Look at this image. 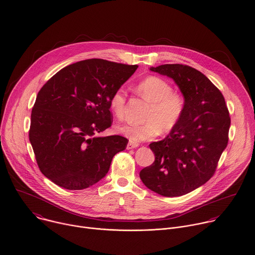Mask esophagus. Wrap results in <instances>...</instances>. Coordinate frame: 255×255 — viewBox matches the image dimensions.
<instances>
[{
    "label": "esophagus",
    "mask_w": 255,
    "mask_h": 255,
    "mask_svg": "<svg viewBox=\"0 0 255 255\" xmlns=\"http://www.w3.org/2000/svg\"><path fill=\"white\" fill-rule=\"evenodd\" d=\"M138 146V143L135 141H129L127 144V149H133Z\"/></svg>",
    "instance_id": "34e87169"
}]
</instances>
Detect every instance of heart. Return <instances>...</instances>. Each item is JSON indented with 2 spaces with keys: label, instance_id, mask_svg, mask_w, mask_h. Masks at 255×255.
Wrapping results in <instances>:
<instances>
[{
  "label": "heart",
  "instance_id": "1",
  "mask_svg": "<svg viewBox=\"0 0 255 255\" xmlns=\"http://www.w3.org/2000/svg\"><path fill=\"white\" fill-rule=\"evenodd\" d=\"M136 90L151 103L144 117L145 121L121 125L118 128L121 134L131 140L140 141L159 135L161 131L169 133L176 128L184 116L186 103L184 97L174 92L166 80L149 76L137 84ZM125 102V91L122 89L116 90L110 99V108L119 120L124 117Z\"/></svg>",
  "mask_w": 255,
  "mask_h": 255
}]
</instances>
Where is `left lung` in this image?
<instances>
[{"instance_id":"left-lung-1","label":"left lung","mask_w":255,"mask_h":255,"mask_svg":"<svg viewBox=\"0 0 255 255\" xmlns=\"http://www.w3.org/2000/svg\"><path fill=\"white\" fill-rule=\"evenodd\" d=\"M150 69L174 80L186 109L175 129L150 143L155 161L140 170L139 177L159 195H186L214 175L228 143L229 112L221 90L195 68L175 63Z\"/></svg>"}]
</instances>
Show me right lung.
I'll use <instances>...</instances> for the list:
<instances>
[{"mask_svg": "<svg viewBox=\"0 0 255 255\" xmlns=\"http://www.w3.org/2000/svg\"><path fill=\"white\" fill-rule=\"evenodd\" d=\"M136 68L101 59L81 60L62 68L38 91L29 137L48 179L67 190H83L105 177L128 139L97 135L112 126L113 93Z\"/></svg>", "mask_w": 255, "mask_h": 255, "instance_id": "add662e5", "label": "right lung"}]
</instances>
